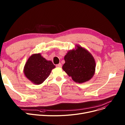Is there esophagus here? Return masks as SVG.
<instances>
[{"label":"esophagus","mask_w":125,"mask_h":125,"mask_svg":"<svg viewBox=\"0 0 125 125\" xmlns=\"http://www.w3.org/2000/svg\"><path fill=\"white\" fill-rule=\"evenodd\" d=\"M56 66L58 67H62V64H61V63H60L59 64L56 65Z\"/></svg>","instance_id":"obj_1"}]
</instances>
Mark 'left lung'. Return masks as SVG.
I'll use <instances>...</instances> for the list:
<instances>
[{"instance_id": "obj_1", "label": "left lung", "mask_w": 125, "mask_h": 125, "mask_svg": "<svg viewBox=\"0 0 125 125\" xmlns=\"http://www.w3.org/2000/svg\"><path fill=\"white\" fill-rule=\"evenodd\" d=\"M62 69L77 83L90 80L95 73V60L90 52L79 45L71 50L64 56Z\"/></svg>"}]
</instances>
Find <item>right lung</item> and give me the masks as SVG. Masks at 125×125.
I'll return each mask as SVG.
<instances>
[{
    "instance_id": "add662e5",
    "label": "right lung",
    "mask_w": 125,
    "mask_h": 125,
    "mask_svg": "<svg viewBox=\"0 0 125 125\" xmlns=\"http://www.w3.org/2000/svg\"><path fill=\"white\" fill-rule=\"evenodd\" d=\"M55 67L51 61L46 60L40 53L34 54L29 57L25 63L23 72L32 83L38 85L47 79Z\"/></svg>"
}]
</instances>
